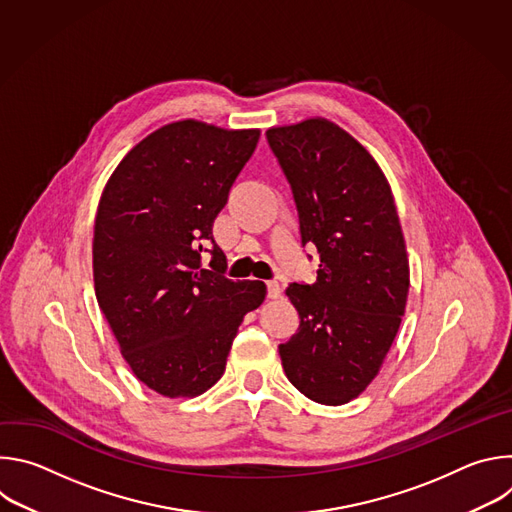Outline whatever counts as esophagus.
<instances>
[{"instance_id": "obj_1", "label": "esophagus", "mask_w": 512, "mask_h": 512, "mask_svg": "<svg viewBox=\"0 0 512 512\" xmlns=\"http://www.w3.org/2000/svg\"><path fill=\"white\" fill-rule=\"evenodd\" d=\"M281 296V285L277 281H269L267 283V298L271 300H277Z\"/></svg>"}]
</instances>
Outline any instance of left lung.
Instances as JSON below:
<instances>
[{"label": "left lung", "instance_id": "left-lung-1", "mask_svg": "<svg viewBox=\"0 0 512 512\" xmlns=\"http://www.w3.org/2000/svg\"><path fill=\"white\" fill-rule=\"evenodd\" d=\"M294 194L302 245L320 253L316 283H289L300 328L279 344L300 393L344 405L377 377L409 294V261L391 186L373 156L338 125L306 119L267 129Z\"/></svg>", "mask_w": 512, "mask_h": 512}]
</instances>
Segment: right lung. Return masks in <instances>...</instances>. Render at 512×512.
<instances>
[{
  "label": "right lung",
  "instance_id": "add662e5",
  "mask_svg": "<svg viewBox=\"0 0 512 512\" xmlns=\"http://www.w3.org/2000/svg\"><path fill=\"white\" fill-rule=\"evenodd\" d=\"M257 141L259 129L168 123L135 145L103 190L97 302L133 375L164 397H196L221 379L245 314L265 300L263 281L225 277L227 257L212 239Z\"/></svg>",
  "mask_w": 512,
  "mask_h": 512
}]
</instances>
